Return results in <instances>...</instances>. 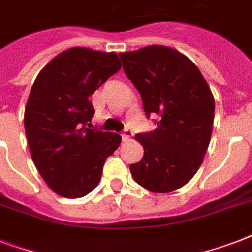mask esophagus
<instances>
[{
	"instance_id": "obj_1",
	"label": "esophagus",
	"mask_w": 252,
	"mask_h": 252,
	"mask_svg": "<svg viewBox=\"0 0 252 252\" xmlns=\"http://www.w3.org/2000/svg\"><path fill=\"white\" fill-rule=\"evenodd\" d=\"M132 130L129 129V128H126V129L123 130V133H122V138H123V141H129L130 137H132Z\"/></svg>"
}]
</instances>
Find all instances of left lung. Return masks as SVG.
<instances>
[{"mask_svg":"<svg viewBox=\"0 0 252 252\" xmlns=\"http://www.w3.org/2000/svg\"><path fill=\"white\" fill-rule=\"evenodd\" d=\"M119 56L141 95L146 116L158 115L156 129L136 136L144 157L129 166L132 176L150 192L175 191L199 170L211 141V89L187 56L168 47L150 45Z\"/></svg>","mask_w":252,"mask_h":252,"instance_id":"1","label":"left lung"}]
</instances>
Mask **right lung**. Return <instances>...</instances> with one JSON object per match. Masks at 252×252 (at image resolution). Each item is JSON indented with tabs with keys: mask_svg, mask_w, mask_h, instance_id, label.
Masks as SVG:
<instances>
[{
	"mask_svg": "<svg viewBox=\"0 0 252 252\" xmlns=\"http://www.w3.org/2000/svg\"><path fill=\"white\" fill-rule=\"evenodd\" d=\"M120 68L116 53L77 47L49 61L31 87L25 110L30 153L57 195L90 193L120 145V134L86 128L94 115L90 96Z\"/></svg>",
	"mask_w": 252,
	"mask_h": 252,
	"instance_id": "obj_1",
	"label": "right lung"
}]
</instances>
